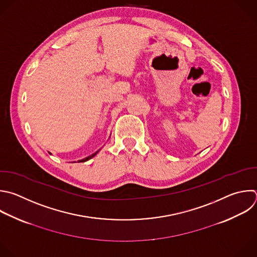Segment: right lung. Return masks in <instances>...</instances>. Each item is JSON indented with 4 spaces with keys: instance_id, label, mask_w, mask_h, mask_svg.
Wrapping results in <instances>:
<instances>
[{
    "instance_id": "add662e5",
    "label": "right lung",
    "mask_w": 257,
    "mask_h": 257,
    "mask_svg": "<svg viewBox=\"0 0 257 257\" xmlns=\"http://www.w3.org/2000/svg\"><path fill=\"white\" fill-rule=\"evenodd\" d=\"M99 151H100V149H99V150H98V151H96V152H95V153H93V154H92V155H90V156H88V157H85V158H83V159H81V160H78V161H79V162H84V161H88V160H89V159H91V158H93V157H94V156H95V155H96V154H97V153H98V152H99Z\"/></svg>"
}]
</instances>
